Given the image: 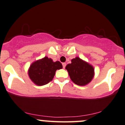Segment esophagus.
<instances>
[{
	"instance_id": "1",
	"label": "esophagus",
	"mask_w": 125,
	"mask_h": 125,
	"mask_svg": "<svg viewBox=\"0 0 125 125\" xmlns=\"http://www.w3.org/2000/svg\"><path fill=\"white\" fill-rule=\"evenodd\" d=\"M62 65H63V68L64 69V68H65L66 66V63H63Z\"/></svg>"
}]
</instances>
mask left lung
<instances>
[{"label":"left lung","mask_w":125,"mask_h":125,"mask_svg":"<svg viewBox=\"0 0 125 125\" xmlns=\"http://www.w3.org/2000/svg\"><path fill=\"white\" fill-rule=\"evenodd\" d=\"M71 64L66 66L71 80L75 84L84 86L88 84L94 76V69L92 66L85 62L79 58L72 60Z\"/></svg>","instance_id":"obj_1"}]
</instances>
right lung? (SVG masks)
Segmentation results:
<instances>
[{"mask_svg": "<svg viewBox=\"0 0 125 125\" xmlns=\"http://www.w3.org/2000/svg\"><path fill=\"white\" fill-rule=\"evenodd\" d=\"M62 68V64L61 62H54L51 58L44 57L31 64L29 70V76L37 85H44L52 81L56 70Z\"/></svg>", "mask_w": 125, "mask_h": 125, "instance_id": "obj_1", "label": "right lung"}]
</instances>
